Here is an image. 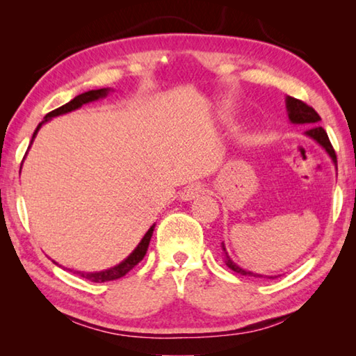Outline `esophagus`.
<instances>
[{"label":"esophagus","mask_w":356,"mask_h":356,"mask_svg":"<svg viewBox=\"0 0 356 356\" xmlns=\"http://www.w3.org/2000/svg\"><path fill=\"white\" fill-rule=\"evenodd\" d=\"M201 191H202V185H200V184H191V185H188V186H185V188L179 193V197H180V201H193L195 200V197H197L201 195Z\"/></svg>","instance_id":"obj_1"}]
</instances>
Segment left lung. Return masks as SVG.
Listing matches in <instances>:
<instances>
[{
  "label": "left lung",
  "mask_w": 356,
  "mask_h": 356,
  "mask_svg": "<svg viewBox=\"0 0 356 356\" xmlns=\"http://www.w3.org/2000/svg\"><path fill=\"white\" fill-rule=\"evenodd\" d=\"M286 108H287V116L289 120H291L292 124H305V125H309V130L306 131V135L309 138H312L318 146H322L325 149V152L330 155V159L333 160L334 166H337V160H336V154H334V149L331 146V143L328 140V135L327 131H325L322 127H318V122H321V116L316 113V110L309 105H306L305 102H301L298 99H293L291 95H287L286 97ZM337 170V168H336ZM222 246V251H225V259H226V265L231 270H234L236 273L240 275H245V276H259V278H276V276H268V275H261V273H252L248 272V270H243L242 267H238V265L232 261L231 257L227 256V251L225 248V243H221Z\"/></svg>",
  "instance_id": "left-lung-1"
}]
</instances>
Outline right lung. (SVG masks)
<instances>
[{"mask_svg":"<svg viewBox=\"0 0 356 356\" xmlns=\"http://www.w3.org/2000/svg\"><path fill=\"white\" fill-rule=\"evenodd\" d=\"M111 91H113L111 88H104V89H94V91L83 92V94H80V95H76L75 99H72V100L69 102V104H65V105H63V106L56 108V110L50 111V113H48L47 116L44 118V120H42V122L38 125V129L34 130L31 144H33V141H34L35 135H38L39 129H40L42 125H44L45 122H48V120H50L51 118H56V116H61V114L75 111V110H78V108H81L84 104H89V102H95V100H99V99H104V97H106V95L110 94ZM31 144H29V147H31ZM29 147H28V149H29ZM154 227H155V225H152V226L149 227V231H147L146 234H144V237L141 238V242L138 243L136 248H135L134 251H131L130 254L127 256V259H124V261L120 262V264L114 265V267L108 268V270H102V272L88 273V272H78V270H76V272H74V273H76L78 276H81V278H84V280L92 281V282H106V281H113V280L122 278L124 275H127V273L130 272V270L134 268L138 262H141L143 257L146 256V251H147V248H149L150 237H152V234H154ZM53 262H55V261H53ZM55 264H56V262H55Z\"/></svg>","mask_w":356,"mask_h":356,"instance_id":"right-lung-1","label":"right lung"}]
</instances>
